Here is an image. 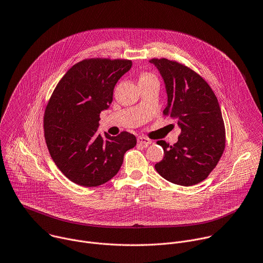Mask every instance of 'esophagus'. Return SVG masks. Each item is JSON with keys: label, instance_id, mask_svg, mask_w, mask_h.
<instances>
[{"label": "esophagus", "instance_id": "1", "mask_svg": "<svg viewBox=\"0 0 263 263\" xmlns=\"http://www.w3.org/2000/svg\"><path fill=\"white\" fill-rule=\"evenodd\" d=\"M138 143L142 144V145H145V146H148L149 144H151V140L146 138V137H139L138 138Z\"/></svg>", "mask_w": 263, "mask_h": 263}]
</instances>
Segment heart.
Instances as JSON below:
<instances>
[{"mask_svg": "<svg viewBox=\"0 0 263 263\" xmlns=\"http://www.w3.org/2000/svg\"><path fill=\"white\" fill-rule=\"evenodd\" d=\"M153 80H156V78L149 72H142L139 78V82H147V81H153Z\"/></svg>", "mask_w": 263, "mask_h": 263, "instance_id": "obj_1", "label": "heart"}]
</instances>
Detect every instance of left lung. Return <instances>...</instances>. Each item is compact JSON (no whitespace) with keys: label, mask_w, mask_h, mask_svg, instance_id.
Segmentation results:
<instances>
[{"label":"left lung","mask_w":263,"mask_h":263,"mask_svg":"<svg viewBox=\"0 0 263 263\" xmlns=\"http://www.w3.org/2000/svg\"><path fill=\"white\" fill-rule=\"evenodd\" d=\"M149 62L160 70L166 85L168 104L163 114L175 119L181 129L174 145L156 142L165 156L154 168L172 183L197 184L216 168L225 149V125L218 98L190 67L166 58Z\"/></svg>","instance_id":"1"}]
</instances>
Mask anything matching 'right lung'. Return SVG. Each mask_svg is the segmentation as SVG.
Segmentation results:
<instances>
[{
  "mask_svg": "<svg viewBox=\"0 0 263 263\" xmlns=\"http://www.w3.org/2000/svg\"><path fill=\"white\" fill-rule=\"evenodd\" d=\"M133 65L130 60L91 58L74 64L60 80L44 112L47 149L72 182L98 186L119 171L124 153L136 146L133 134L98 135L99 115L113 100L114 87Z\"/></svg>",
  "mask_w": 263,
  "mask_h": 263,
  "instance_id": "right-lung-1",
  "label": "right lung"
}]
</instances>
